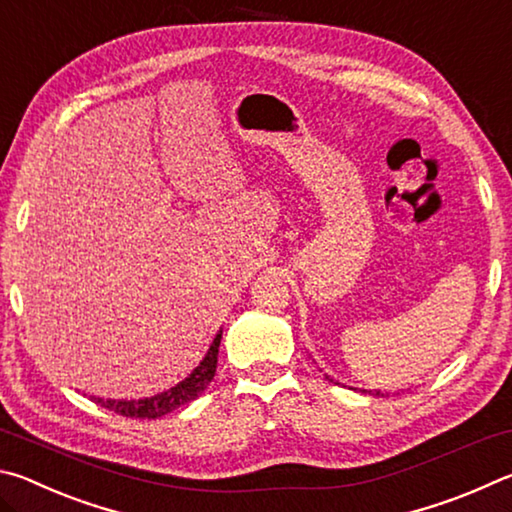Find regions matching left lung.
Listing matches in <instances>:
<instances>
[{"label":"left lung","instance_id":"left-lung-1","mask_svg":"<svg viewBox=\"0 0 512 512\" xmlns=\"http://www.w3.org/2000/svg\"><path fill=\"white\" fill-rule=\"evenodd\" d=\"M372 395H381V391H375V393H372Z\"/></svg>","mask_w":512,"mask_h":512}]
</instances>
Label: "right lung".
Instances as JSON below:
<instances>
[{
  "label": "right lung",
  "mask_w": 512,
  "mask_h": 512,
  "mask_svg": "<svg viewBox=\"0 0 512 512\" xmlns=\"http://www.w3.org/2000/svg\"><path fill=\"white\" fill-rule=\"evenodd\" d=\"M221 334H223V329H219V334L214 336L210 350H207L203 361L192 370V375L185 377L180 384H176L173 388H169V391L158 393L153 397H144V400H103V397H92V400L99 406H103V409L124 415V418H140V420L162 418V415L171 413L173 409H178V406L194 402L196 397L201 395L205 388L210 386V381L214 379L216 359H219Z\"/></svg>",
  "instance_id": "1"
}]
</instances>
